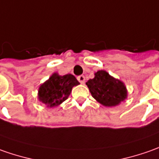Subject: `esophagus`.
<instances>
[{
	"label": "esophagus",
	"mask_w": 159,
	"mask_h": 159,
	"mask_svg": "<svg viewBox=\"0 0 159 159\" xmlns=\"http://www.w3.org/2000/svg\"><path fill=\"white\" fill-rule=\"evenodd\" d=\"M77 80L79 81L81 84H84V82H85L84 75H79V76H77Z\"/></svg>",
	"instance_id": "obj_1"
}]
</instances>
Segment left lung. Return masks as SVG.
<instances>
[{
  "mask_svg": "<svg viewBox=\"0 0 159 159\" xmlns=\"http://www.w3.org/2000/svg\"><path fill=\"white\" fill-rule=\"evenodd\" d=\"M86 85L91 96L105 107H115L124 101L128 96L123 83L111 76L105 70L96 72L94 78L89 80Z\"/></svg>",
  "mask_w": 159,
  "mask_h": 159,
  "instance_id": "1",
  "label": "left lung"
}]
</instances>
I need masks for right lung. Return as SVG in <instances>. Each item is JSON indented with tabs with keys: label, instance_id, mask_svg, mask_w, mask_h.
Wrapping results in <instances>:
<instances>
[{
	"label": "right lung",
	"instance_id": "right-lung-1",
	"mask_svg": "<svg viewBox=\"0 0 159 159\" xmlns=\"http://www.w3.org/2000/svg\"><path fill=\"white\" fill-rule=\"evenodd\" d=\"M78 84L79 82L73 75H60L54 73L39 86L38 98L47 107H58L69 98L72 88Z\"/></svg>",
	"mask_w": 159,
	"mask_h": 159
}]
</instances>
